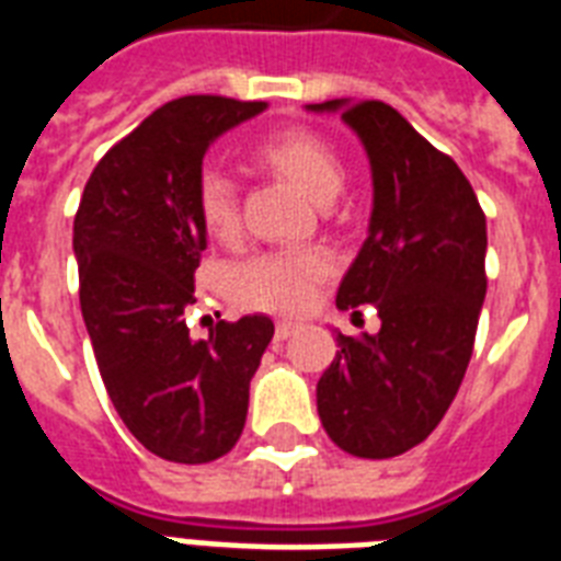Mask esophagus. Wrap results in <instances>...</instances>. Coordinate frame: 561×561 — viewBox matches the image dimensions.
<instances>
[{
    "instance_id": "34e87169",
    "label": "esophagus",
    "mask_w": 561,
    "mask_h": 561,
    "mask_svg": "<svg viewBox=\"0 0 561 561\" xmlns=\"http://www.w3.org/2000/svg\"><path fill=\"white\" fill-rule=\"evenodd\" d=\"M296 328H299V322H294V320H279V322H276V340H288V336L294 334Z\"/></svg>"
}]
</instances>
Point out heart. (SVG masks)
I'll list each match as a JSON object with an SVG mask.
<instances>
[{"label":"heart","mask_w":561,"mask_h":561,"mask_svg":"<svg viewBox=\"0 0 561 561\" xmlns=\"http://www.w3.org/2000/svg\"><path fill=\"white\" fill-rule=\"evenodd\" d=\"M253 161L294 181L308 198L328 204L345 184L340 149L308 126L267 131L250 147ZM195 207L204 230L218 241H233L241 230L239 193L230 175L207 167L195 184ZM334 271L325 250H267L230 273V296L244 308L294 313L311 302L313 290Z\"/></svg>","instance_id":"heart-1"}]
</instances>
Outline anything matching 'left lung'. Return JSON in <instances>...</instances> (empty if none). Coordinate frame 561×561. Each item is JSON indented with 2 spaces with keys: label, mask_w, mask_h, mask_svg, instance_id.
I'll return each instance as SVG.
<instances>
[{
  "label": "left lung",
  "mask_w": 561,
  "mask_h": 561,
  "mask_svg": "<svg viewBox=\"0 0 561 561\" xmlns=\"http://www.w3.org/2000/svg\"><path fill=\"white\" fill-rule=\"evenodd\" d=\"M363 140L375 178L368 239L336 308L377 311L375 336L336 334L317 383L328 438L357 458H394L430 438L470 366L486 294V218L458 163L383 100H328Z\"/></svg>",
  "instance_id": "1"
}]
</instances>
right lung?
I'll list each match as a JSON object with an SVG mask.
<instances>
[{
  "label": "right lung",
  "mask_w": 561,
  "mask_h": 561,
  "mask_svg": "<svg viewBox=\"0 0 561 561\" xmlns=\"http://www.w3.org/2000/svg\"><path fill=\"white\" fill-rule=\"evenodd\" d=\"M262 100L190 94L108 149L75 216L80 308L100 377L126 430L163 461L209 463L239 440L250 377L273 336L262 313L190 334L207 248L195 184L209 140Z\"/></svg>",
  "instance_id": "add662e5"
}]
</instances>
